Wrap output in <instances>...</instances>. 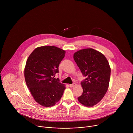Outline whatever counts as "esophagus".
<instances>
[{
    "label": "esophagus",
    "mask_w": 133,
    "mask_h": 133,
    "mask_svg": "<svg viewBox=\"0 0 133 133\" xmlns=\"http://www.w3.org/2000/svg\"><path fill=\"white\" fill-rule=\"evenodd\" d=\"M69 85H70V87L71 88H73V87H74V86L76 85V83H73V84H70Z\"/></svg>",
    "instance_id": "esophagus-1"
}]
</instances>
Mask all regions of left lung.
Segmentation results:
<instances>
[{
	"label": "left lung",
	"mask_w": 133,
	"mask_h": 133,
	"mask_svg": "<svg viewBox=\"0 0 133 133\" xmlns=\"http://www.w3.org/2000/svg\"><path fill=\"white\" fill-rule=\"evenodd\" d=\"M74 59L86 77L81 82L83 93L78 100L83 105L92 107L100 101L108 90L111 76L109 62L102 53L90 48L76 52Z\"/></svg>",
	"instance_id": "8db88e82"
}]
</instances>
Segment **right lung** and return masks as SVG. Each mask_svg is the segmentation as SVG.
Masks as SVG:
<instances>
[{
	"mask_svg": "<svg viewBox=\"0 0 133 133\" xmlns=\"http://www.w3.org/2000/svg\"><path fill=\"white\" fill-rule=\"evenodd\" d=\"M65 53L56 46H42L35 49L27 59L26 84L35 100L43 107L54 105L63 94L65 87L55 77Z\"/></svg>",
	"mask_w": 133,
	"mask_h": 133,
	"instance_id": "right-lung-1",
	"label": "right lung"
}]
</instances>
